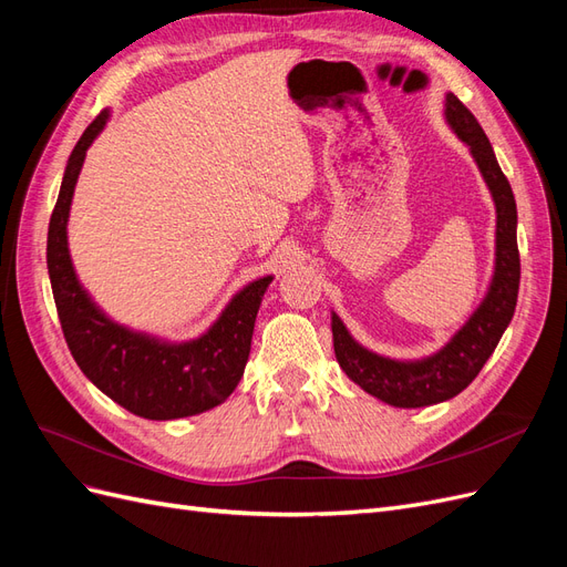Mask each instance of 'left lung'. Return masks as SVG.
Wrapping results in <instances>:
<instances>
[{
	"mask_svg": "<svg viewBox=\"0 0 567 567\" xmlns=\"http://www.w3.org/2000/svg\"><path fill=\"white\" fill-rule=\"evenodd\" d=\"M444 123L458 136V142L468 146L494 200V269L483 300L440 350L419 359L385 357L364 348L342 319L331 312L333 350L340 369L371 398L400 409L440 404L466 390L499 346L518 302V210L511 184L496 163L487 134L452 92L444 96Z\"/></svg>",
	"mask_w": 567,
	"mask_h": 567,
	"instance_id": "8db88e82",
	"label": "left lung"
}]
</instances>
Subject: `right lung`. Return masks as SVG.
Here are the masks:
<instances>
[{
	"label": "right lung",
	"instance_id": "add662e5",
	"mask_svg": "<svg viewBox=\"0 0 567 567\" xmlns=\"http://www.w3.org/2000/svg\"><path fill=\"white\" fill-rule=\"evenodd\" d=\"M111 120L104 109L82 132L65 163L56 208L49 219L47 269L68 348L80 371L132 414L148 421H175L227 402L241 381L257 310L271 274L236 290L225 310L200 336L169 340L111 319L82 286L71 248L68 217L84 158Z\"/></svg>",
	"mask_w": 567,
	"mask_h": 567
}]
</instances>
